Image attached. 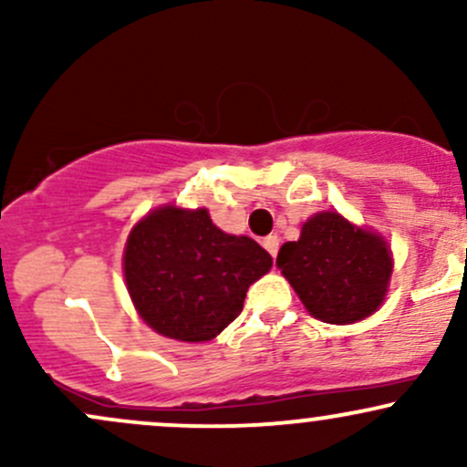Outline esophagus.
<instances>
[{
	"instance_id": "1",
	"label": "esophagus",
	"mask_w": 467,
	"mask_h": 467,
	"mask_svg": "<svg viewBox=\"0 0 467 467\" xmlns=\"http://www.w3.org/2000/svg\"><path fill=\"white\" fill-rule=\"evenodd\" d=\"M264 248L270 252L272 256H276V252H278V237H276V234H267V237L264 239Z\"/></svg>"
}]
</instances>
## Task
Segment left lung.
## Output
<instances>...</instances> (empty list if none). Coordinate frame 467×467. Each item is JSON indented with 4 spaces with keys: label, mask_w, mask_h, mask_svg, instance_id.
I'll return each instance as SVG.
<instances>
[{
    "label": "left lung",
    "mask_w": 467,
    "mask_h": 467,
    "mask_svg": "<svg viewBox=\"0 0 467 467\" xmlns=\"http://www.w3.org/2000/svg\"><path fill=\"white\" fill-rule=\"evenodd\" d=\"M276 265L314 318L351 325L371 316L387 296L393 259L379 234L337 213H316L301 239L281 245Z\"/></svg>",
    "instance_id": "8db88e82"
}]
</instances>
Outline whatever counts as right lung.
<instances>
[{
	"mask_svg": "<svg viewBox=\"0 0 467 467\" xmlns=\"http://www.w3.org/2000/svg\"><path fill=\"white\" fill-rule=\"evenodd\" d=\"M122 267L144 323L173 340L203 342L241 314L272 256L254 239L219 230L206 208L162 206L133 226Z\"/></svg>",
	"mask_w": 467,
	"mask_h": 467,
	"instance_id": "add662e5",
	"label": "right lung"
}]
</instances>
